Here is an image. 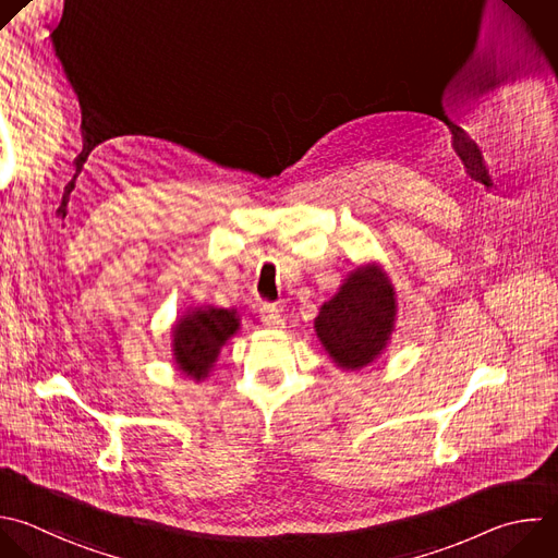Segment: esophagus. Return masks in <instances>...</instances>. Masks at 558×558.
<instances>
[{"label": "esophagus", "mask_w": 558, "mask_h": 558, "mask_svg": "<svg viewBox=\"0 0 558 558\" xmlns=\"http://www.w3.org/2000/svg\"><path fill=\"white\" fill-rule=\"evenodd\" d=\"M260 319H263V324L269 326V328H276V330H282V328H284V319H282V315L278 313L276 306H265V308L260 311Z\"/></svg>", "instance_id": "1"}]
</instances>
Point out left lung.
Instances as JSON below:
<instances>
[{
	"instance_id": "1",
	"label": "left lung",
	"mask_w": 558,
	"mask_h": 558,
	"mask_svg": "<svg viewBox=\"0 0 558 558\" xmlns=\"http://www.w3.org/2000/svg\"><path fill=\"white\" fill-rule=\"evenodd\" d=\"M397 291L379 263L354 267L335 295L319 306L313 319L315 335L332 359L348 373L375 363L390 345L397 330Z\"/></svg>"
}]
</instances>
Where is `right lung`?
<instances>
[{
  "instance_id": "1",
  "label": "right lung",
  "mask_w": 558,
  "mask_h": 558,
  "mask_svg": "<svg viewBox=\"0 0 558 558\" xmlns=\"http://www.w3.org/2000/svg\"><path fill=\"white\" fill-rule=\"evenodd\" d=\"M241 330V313L215 304L185 308L170 328L172 363L185 379L202 384L215 369L223 345Z\"/></svg>"
}]
</instances>
